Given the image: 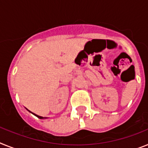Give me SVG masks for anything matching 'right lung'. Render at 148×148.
Returning <instances> with one entry per match:
<instances>
[{
	"label": "right lung",
	"instance_id": "1",
	"mask_svg": "<svg viewBox=\"0 0 148 148\" xmlns=\"http://www.w3.org/2000/svg\"><path fill=\"white\" fill-rule=\"evenodd\" d=\"M35 115L36 116H37V117H38V118H40V119H44V117L40 116H38V115H36V114H35Z\"/></svg>",
	"mask_w": 148,
	"mask_h": 148
}]
</instances>
